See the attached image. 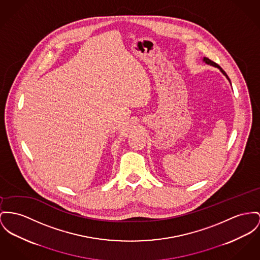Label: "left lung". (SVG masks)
Returning a JSON list of instances; mask_svg holds the SVG:
<instances>
[{
	"mask_svg": "<svg viewBox=\"0 0 260 260\" xmlns=\"http://www.w3.org/2000/svg\"><path fill=\"white\" fill-rule=\"evenodd\" d=\"M203 60H204V61H205V62H206V63H207V64H209V65H212V66H215V67H218V68H219V69H220V70H221V71H222V73H223V74H224V75H225V77H226V78H228V80H229V81H230V79H229V77H228V75H226V74H225V71H224V70L222 69V68H221V67H220V66H219V65H218V64H217V63H215V62H214V61H212V60H210V59H209V58H207V57H204V59H203Z\"/></svg>",
	"mask_w": 260,
	"mask_h": 260,
	"instance_id": "left-lung-1",
	"label": "left lung"
}]
</instances>
